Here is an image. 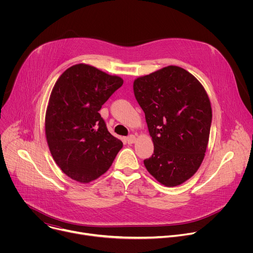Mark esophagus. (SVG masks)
Wrapping results in <instances>:
<instances>
[{
  "label": "esophagus",
  "mask_w": 253,
  "mask_h": 253,
  "mask_svg": "<svg viewBox=\"0 0 253 253\" xmlns=\"http://www.w3.org/2000/svg\"><path fill=\"white\" fill-rule=\"evenodd\" d=\"M127 142H128V144H133L134 142H135V140H136V137L134 136V135H130V136H128L127 137Z\"/></svg>",
  "instance_id": "1"
}]
</instances>
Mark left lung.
Returning <instances> with one entry per match:
<instances>
[{"label": "left lung", "instance_id": "left-lung-1", "mask_svg": "<svg viewBox=\"0 0 253 253\" xmlns=\"http://www.w3.org/2000/svg\"><path fill=\"white\" fill-rule=\"evenodd\" d=\"M154 153L147 171L167 187L184 183L200 167L208 145L212 109L202 84L185 69L167 66L134 80Z\"/></svg>", "mask_w": 253, "mask_h": 253}]
</instances>
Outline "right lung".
Here are the masks:
<instances>
[{
	"label": "right lung",
	"instance_id": "add662e5",
	"mask_svg": "<svg viewBox=\"0 0 253 253\" xmlns=\"http://www.w3.org/2000/svg\"><path fill=\"white\" fill-rule=\"evenodd\" d=\"M122 85L121 77L77 64L68 68L53 87L45 117L47 143L57 165L78 182L99 178L123 147L99 114Z\"/></svg>",
	"mask_w": 253,
	"mask_h": 253
}]
</instances>
